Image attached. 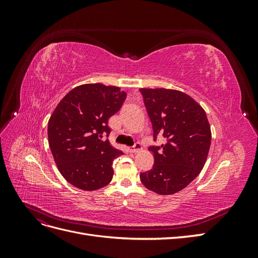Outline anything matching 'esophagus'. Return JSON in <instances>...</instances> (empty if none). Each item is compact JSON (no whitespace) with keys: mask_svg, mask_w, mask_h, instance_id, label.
Returning a JSON list of instances; mask_svg holds the SVG:
<instances>
[{"mask_svg":"<svg viewBox=\"0 0 258 258\" xmlns=\"http://www.w3.org/2000/svg\"><path fill=\"white\" fill-rule=\"evenodd\" d=\"M140 150H142V145L140 144L139 142H137L132 147H128V151H129L130 153H137V152H139Z\"/></svg>","mask_w":258,"mask_h":258,"instance_id":"obj_1","label":"esophagus"}]
</instances>
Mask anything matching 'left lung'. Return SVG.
<instances>
[{"label": "left lung", "instance_id": "left-lung-1", "mask_svg": "<svg viewBox=\"0 0 258 258\" xmlns=\"http://www.w3.org/2000/svg\"><path fill=\"white\" fill-rule=\"evenodd\" d=\"M153 126L154 141L162 135L166 143L152 145L153 168L140 174L147 189L172 195L188 185L204 168L210 145L211 128L207 114L186 93L165 88H141Z\"/></svg>", "mask_w": 258, "mask_h": 258}]
</instances>
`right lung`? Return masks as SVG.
Segmentation results:
<instances>
[{"label":"right lung","instance_id":"add662e5","mask_svg":"<svg viewBox=\"0 0 258 258\" xmlns=\"http://www.w3.org/2000/svg\"><path fill=\"white\" fill-rule=\"evenodd\" d=\"M127 93L115 86L85 84L72 89L48 121V143L67 181L83 190L106 186L113 160L123 153L108 141V119L120 110Z\"/></svg>","mask_w":258,"mask_h":258}]
</instances>
